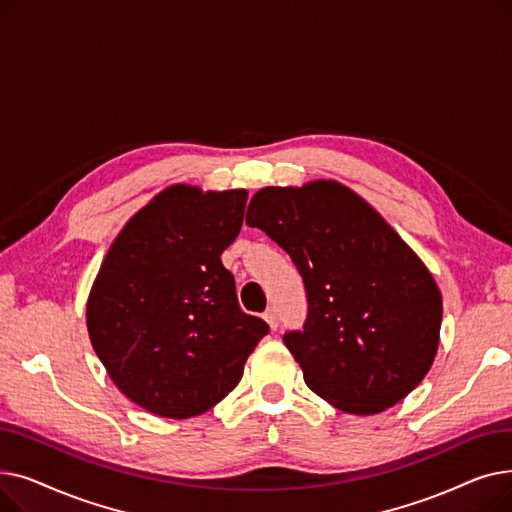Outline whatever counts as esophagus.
Masks as SVG:
<instances>
[{"label":"esophagus","instance_id":"obj_1","mask_svg":"<svg viewBox=\"0 0 512 512\" xmlns=\"http://www.w3.org/2000/svg\"><path fill=\"white\" fill-rule=\"evenodd\" d=\"M263 319L267 321V324H270V328L276 332L278 330V326H280V317H278V311L276 309H267L265 313H263Z\"/></svg>","mask_w":512,"mask_h":512}]
</instances>
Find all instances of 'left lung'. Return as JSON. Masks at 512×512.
<instances>
[{"instance_id":"obj_1","label":"left lung","mask_w":512,"mask_h":512,"mask_svg":"<svg viewBox=\"0 0 512 512\" xmlns=\"http://www.w3.org/2000/svg\"><path fill=\"white\" fill-rule=\"evenodd\" d=\"M247 224L303 276L307 319L284 344L317 396L375 415L419 386L438 353L442 294L378 211L336 180H315L261 188Z\"/></svg>"}]
</instances>
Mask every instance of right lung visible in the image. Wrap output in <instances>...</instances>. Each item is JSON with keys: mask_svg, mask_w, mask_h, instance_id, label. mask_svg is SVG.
<instances>
[{"mask_svg": "<svg viewBox=\"0 0 512 512\" xmlns=\"http://www.w3.org/2000/svg\"><path fill=\"white\" fill-rule=\"evenodd\" d=\"M245 205V188L172 184L132 215L99 267L91 344L118 390L153 415L188 419L218 405L270 332L240 309L220 259Z\"/></svg>", "mask_w": 512, "mask_h": 512, "instance_id": "1", "label": "right lung"}]
</instances>
